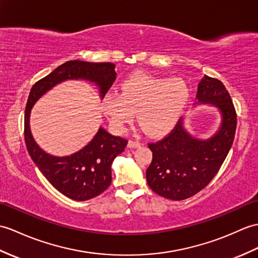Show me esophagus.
Wrapping results in <instances>:
<instances>
[{"mask_svg": "<svg viewBox=\"0 0 258 258\" xmlns=\"http://www.w3.org/2000/svg\"><path fill=\"white\" fill-rule=\"evenodd\" d=\"M127 146H128L130 148H137V147H141V143L137 142V141L131 140V141H128Z\"/></svg>", "mask_w": 258, "mask_h": 258, "instance_id": "obj_1", "label": "esophagus"}]
</instances>
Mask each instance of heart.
Masks as SVG:
<instances>
[{
  "label": "heart",
  "mask_w": 258,
  "mask_h": 258,
  "mask_svg": "<svg viewBox=\"0 0 258 258\" xmlns=\"http://www.w3.org/2000/svg\"><path fill=\"white\" fill-rule=\"evenodd\" d=\"M190 99V90L181 79H163L137 74L119 86V94L107 93L103 111L112 128L122 132L134 118L147 134L158 136L173 127Z\"/></svg>",
  "instance_id": "obj_1"
}]
</instances>
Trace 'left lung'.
<instances>
[{
  "instance_id": "8db88e82",
  "label": "left lung",
  "mask_w": 258,
  "mask_h": 258,
  "mask_svg": "<svg viewBox=\"0 0 258 258\" xmlns=\"http://www.w3.org/2000/svg\"><path fill=\"white\" fill-rule=\"evenodd\" d=\"M198 103L218 107L222 121L208 140L191 136L180 118L170 133L148 144L153 160L146 170L147 183L157 195L169 200H184L207 187L222 166L234 141L236 112L220 80L205 76L198 85Z\"/></svg>"
}]
</instances>
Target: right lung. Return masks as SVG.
Returning <instances> with one entry per match:
<instances>
[{
    "label": "right lung",
    "instance_id": "obj_1",
    "mask_svg": "<svg viewBox=\"0 0 258 258\" xmlns=\"http://www.w3.org/2000/svg\"><path fill=\"white\" fill-rule=\"evenodd\" d=\"M115 78V64L112 62L70 60L36 82L29 92L24 116V136L27 151L52 187L73 200H90L109 188L112 181L111 165L117 155L123 153L127 140L112 135L100 127L92 141L79 152L70 156H52L36 144L32 135L29 127L32 107L58 83L73 79L95 83L99 87L100 97L103 99Z\"/></svg>",
    "mask_w": 258,
    "mask_h": 258
}]
</instances>
